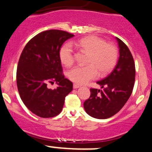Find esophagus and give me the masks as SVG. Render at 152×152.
<instances>
[{
    "instance_id": "1",
    "label": "esophagus",
    "mask_w": 152,
    "mask_h": 152,
    "mask_svg": "<svg viewBox=\"0 0 152 152\" xmlns=\"http://www.w3.org/2000/svg\"><path fill=\"white\" fill-rule=\"evenodd\" d=\"M79 87H81V86H80V85L76 84H73V89H78V88H79Z\"/></svg>"
}]
</instances>
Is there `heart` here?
<instances>
[{
  "label": "heart",
  "instance_id": "b5f03b06",
  "mask_svg": "<svg viewBox=\"0 0 152 152\" xmlns=\"http://www.w3.org/2000/svg\"><path fill=\"white\" fill-rule=\"evenodd\" d=\"M71 45L76 46L88 53L87 65L78 66L68 72V77L78 84H85L101 75L110 72L115 65L118 53L115 47L106 43L102 38L91 35L65 44L60 50V59L65 66H71L75 61V54Z\"/></svg>",
  "mask_w": 152,
  "mask_h": 152
}]
</instances>
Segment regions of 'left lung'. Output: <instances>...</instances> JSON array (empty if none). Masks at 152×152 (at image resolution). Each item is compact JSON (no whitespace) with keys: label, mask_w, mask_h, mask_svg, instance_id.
Listing matches in <instances>:
<instances>
[{"label":"left lung","mask_w":152,"mask_h":152,"mask_svg":"<svg viewBox=\"0 0 152 152\" xmlns=\"http://www.w3.org/2000/svg\"><path fill=\"white\" fill-rule=\"evenodd\" d=\"M120 57L114 70L102 81H97L102 90L90 89L89 98L84 102L86 113L97 119H106L118 113L133 91L136 68L131 51L116 37Z\"/></svg>","instance_id":"obj_1"}]
</instances>
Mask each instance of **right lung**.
<instances>
[{
	"label": "right lung",
	"mask_w": 152,
	"mask_h": 152,
	"mask_svg": "<svg viewBox=\"0 0 152 152\" xmlns=\"http://www.w3.org/2000/svg\"><path fill=\"white\" fill-rule=\"evenodd\" d=\"M67 31L50 29L34 36L24 47L18 63L16 84L20 97L31 113L41 118H53L62 111L65 98L73 83L63 73L60 50L73 37ZM56 82V89L46 87Z\"/></svg>",
	"instance_id": "add662e5"
}]
</instances>
